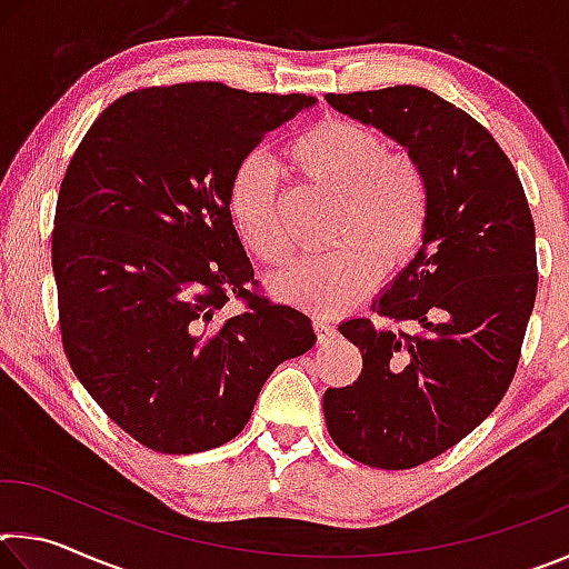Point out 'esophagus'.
I'll return each mask as SVG.
<instances>
[{
    "instance_id": "34e87169",
    "label": "esophagus",
    "mask_w": 569,
    "mask_h": 569,
    "mask_svg": "<svg viewBox=\"0 0 569 569\" xmlns=\"http://www.w3.org/2000/svg\"><path fill=\"white\" fill-rule=\"evenodd\" d=\"M313 331H316V339H319V343H326L336 336V326L331 321H326V319H316Z\"/></svg>"
}]
</instances>
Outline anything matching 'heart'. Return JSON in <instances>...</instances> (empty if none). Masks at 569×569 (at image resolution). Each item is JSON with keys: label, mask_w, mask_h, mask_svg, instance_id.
<instances>
[{"label": "heart", "mask_w": 569, "mask_h": 569, "mask_svg": "<svg viewBox=\"0 0 569 569\" xmlns=\"http://www.w3.org/2000/svg\"><path fill=\"white\" fill-rule=\"evenodd\" d=\"M288 158L308 180L339 192L331 236L339 243L298 261L273 281L286 303L336 313L371 291L387 268L407 266L431 226V182L407 152H389L377 130L353 120H323L296 138ZM228 213L258 261L278 268L291 258L278 170L250 152L230 172Z\"/></svg>", "instance_id": "1"}]
</instances>
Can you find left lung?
<instances>
[{
	"label": "left lung",
	"mask_w": 569,
	"mask_h": 569,
	"mask_svg": "<svg viewBox=\"0 0 569 569\" xmlns=\"http://www.w3.org/2000/svg\"><path fill=\"white\" fill-rule=\"evenodd\" d=\"M421 162L431 226L371 311L339 331L359 346L353 387L326 389L333 445L361 465L411 469L475 431L512 383L537 296L535 223L517 170L487 128L439 94H326Z\"/></svg>",
	"instance_id": "left-lung-1"
}]
</instances>
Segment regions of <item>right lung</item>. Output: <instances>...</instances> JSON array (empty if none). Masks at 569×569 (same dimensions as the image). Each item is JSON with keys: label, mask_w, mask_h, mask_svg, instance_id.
I'll return each mask as SVG.
<instances>
[{"label": "right lung", "mask_w": 569, "mask_h": 569, "mask_svg": "<svg viewBox=\"0 0 569 569\" xmlns=\"http://www.w3.org/2000/svg\"><path fill=\"white\" fill-rule=\"evenodd\" d=\"M316 100L223 82L122 94L67 166L52 271L74 377L142 447L196 455L250 419L311 319L258 291L228 213L230 172ZM236 297L244 308L230 315Z\"/></svg>", "instance_id": "1"}]
</instances>
